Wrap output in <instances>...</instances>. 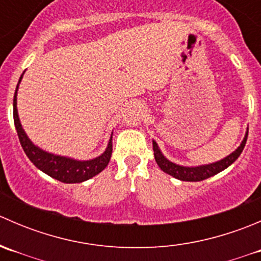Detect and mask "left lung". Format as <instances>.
<instances>
[{"mask_svg": "<svg viewBox=\"0 0 261 261\" xmlns=\"http://www.w3.org/2000/svg\"><path fill=\"white\" fill-rule=\"evenodd\" d=\"M247 133H249V128L246 130V134H245V138L243 143L240 144V146L235 150L233 152H231L230 155H227L223 159L218 160L216 163H211V164L206 165H198V167H183V165L175 164V163L170 162L167 158L163 155L162 150L158 146L156 141L152 140V150H154V156L155 162L159 165L160 169L163 170L167 174L172 175V177L177 178L179 180L184 181H199L207 179V178L212 177V175H216L217 173L222 172L226 168L230 167L239 156L243 152L245 144H246L247 140Z\"/></svg>", "mask_w": 261, "mask_h": 261, "instance_id": "obj_1", "label": "left lung"}]
</instances>
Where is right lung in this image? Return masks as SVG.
Here are the masks:
<instances>
[{"label":"right lung","instance_id":"right-lung-1","mask_svg":"<svg viewBox=\"0 0 261 261\" xmlns=\"http://www.w3.org/2000/svg\"><path fill=\"white\" fill-rule=\"evenodd\" d=\"M23 73L21 74L20 80H18L14 96V122L21 146H22L23 151L28 155L29 159L31 160V163L38 169H40L41 172L48 174L49 177L54 178V179L59 181H63V183H82V181L91 179L94 175L101 173L107 167V164L110 163V159H111L112 136L110 139L109 145H107L103 154H101L99 156L91 160H77L68 156H62V155L51 154V152H48L45 150L40 149L39 146H36L28 138L25 130L22 128V125H21L17 114V89L18 84H20L21 80H22Z\"/></svg>","mask_w":261,"mask_h":261}]
</instances>
